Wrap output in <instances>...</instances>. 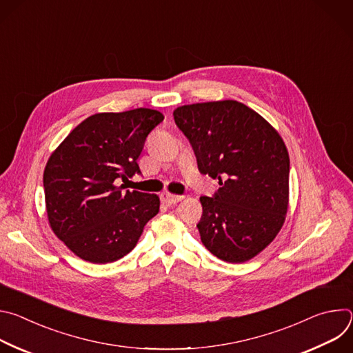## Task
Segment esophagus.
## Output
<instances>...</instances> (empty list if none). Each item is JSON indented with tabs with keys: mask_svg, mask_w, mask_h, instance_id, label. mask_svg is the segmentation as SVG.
Segmentation results:
<instances>
[{
	"mask_svg": "<svg viewBox=\"0 0 353 353\" xmlns=\"http://www.w3.org/2000/svg\"><path fill=\"white\" fill-rule=\"evenodd\" d=\"M184 198V195H176V194H170V192H162L161 194V199L163 204H168V205H174L177 203H180V201Z\"/></svg>",
	"mask_w": 353,
	"mask_h": 353,
	"instance_id": "obj_1",
	"label": "esophagus"
}]
</instances>
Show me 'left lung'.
<instances>
[{"instance_id":"8db88e82","label":"left lung","mask_w":353,"mask_h":353,"mask_svg":"<svg viewBox=\"0 0 353 353\" xmlns=\"http://www.w3.org/2000/svg\"><path fill=\"white\" fill-rule=\"evenodd\" d=\"M174 121L188 138L198 170L218 179L201 196V241L226 263L248 261L276 237L289 204V154L278 131L237 100L180 106Z\"/></svg>"}]
</instances>
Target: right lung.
Wrapping results in <instances>:
<instances>
[{
    "instance_id": "1",
    "label": "right lung",
    "mask_w": 353,
    "mask_h": 353,
    "mask_svg": "<svg viewBox=\"0 0 353 353\" xmlns=\"http://www.w3.org/2000/svg\"><path fill=\"white\" fill-rule=\"evenodd\" d=\"M163 119L145 108L93 114L48 158L43 173L48 223L79 259L93 264L123 259L159 212L157 194L119 184L141 173L137 161L145 139Z\"/></svg>"
}]
</instances>
